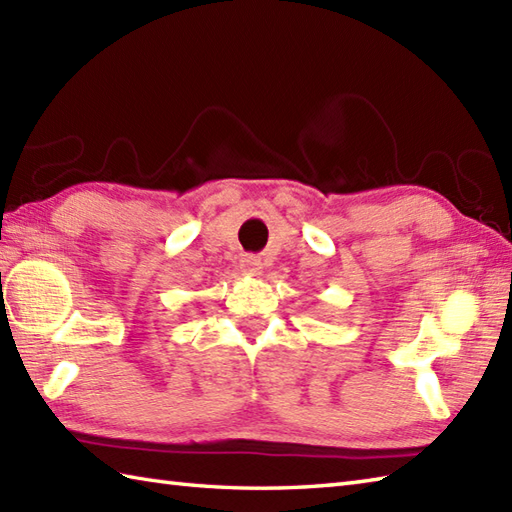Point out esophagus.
Instances as JSON below:
<instances>
[{"mask_svg": "<svg viewBox=\"0 0 512 512\" xmlns=\"http://www.w3.org/2000/svg\"><path fill=\"white\" fill-rule=\"evenodd\" d=\"M239 266H242V270H244L248 277H259V275H262V262H259V259L253 257V255L242 257V262H239Z\"/></svg>", "mask_w": 512, "mask_h": 512, "instance_id": "34e87169", "label": "esophagus"}]
</instances>
